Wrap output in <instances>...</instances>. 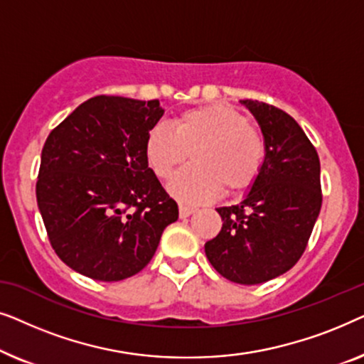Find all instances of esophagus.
<instances>
[{
    "instance_id": "1",
    "label": "esophagus",
    "mask_w": 364,
    "mask_h": 364,
    "mask_svg": "<svg viewBox=\"0 0 364 364\" xmlns=\"http://www.w3.org/2000/svg\"><path fill=\"white\" fill-rule=\"evenodd\" d=\"M193 212H196V208L191 205H183V203L178 205V215H181V218H187L188 215H192Z\"/></svg>"
}]
</instances>
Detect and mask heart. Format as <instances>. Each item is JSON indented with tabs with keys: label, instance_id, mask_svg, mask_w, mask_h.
Instances as JSON below:
<instances>
[{
	"label": "heart",
	"instance_id": "heart-1",
	"mask_svg": "<svg viewBox=\"0 0 364 364\" xmlns=\"http://www.w3.org/2000/svg\"><path fill=\"white\" fill-rule=\"evenodd\" d=\"M168 192L186 203L213 200L222 188L240 193L260 176L267 157L263 134L245 116L222 104H205L178 112L172 129L157 124L147 134L146 157L159 178H168Z\"/></svg>",
	"mask_w": 364,
	"mask_h": 364
}]
</instances>
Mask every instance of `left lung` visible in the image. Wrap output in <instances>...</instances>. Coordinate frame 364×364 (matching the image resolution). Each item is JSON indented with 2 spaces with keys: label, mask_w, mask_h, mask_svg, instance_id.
<instances>
[{
  "label": "left lung",
  "mask_w": 364,
  "mask_h": 364,
  "mask_svg": "<svg viewBox=\"0 0 364 364\" xmlns=\"http://www.w3.org/2000/svg\"><path fill=\"white\" fill-rule=\"evenodd\" d=\"M267 142L262 172L245 200L217 208L222 230L205 243L212 267L227 280L258 285L295 267L320 213V157L290 114L247 99Z\"/></svg>",
  "instance_id": "8db88e82"
}]
</instances>
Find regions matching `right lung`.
Returning <instances> with one entry per match:
<instances>
[{
	"label": "right lung",
	"instance_id": "right-lung-1",
	"mask_svg": "<svg viewBox=\"0 0 364 364\" xmlns=\"http://www.w3.org/2000/svg\"><path fill=\"white\" fill-rule=\"evenodd\" d=\"M159 99L96 96L44 142L36 200L56 255L99 282L136 275L151 262L178 207L146 157L162 117Z\"/></svg>",
	"mask_w": 364,
	"mask_h": 364
}]
</instances>
